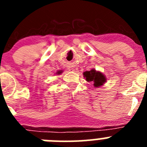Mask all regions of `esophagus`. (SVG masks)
Returning <instances> with one entry per match:
<instances>
[{
  "label": "esophagus",
  "instance_id": "obj_1",
  "mask_svg": "<svg viewBox=\"0 0 147 147\" xmlns=\"http://www.w3.org/2000/svg\"><path fill=\"white\" fill-rule=\"evenodd\" d=\"M68 71H74V67H68Z\"/></svg>",
  "mask_w": 147,
  "mask_h": 147
}]
</instances>
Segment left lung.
<instances>
[{"label": "left lung", "mask_w": 147, "mask_h": 147, "mask_svg": "<svg viewBox=\"0 0 147 147\" xmlns=\"http://www.w3.org/2000/svg\"><path fill=\"white\" fill-rule=\"evenodd\" d=\"M84 76L86 78L88 82H93L95 88L103 85L104 83L106 82V78L102 73L96 71V70L92 69L89 71H85L83 74Z\"/></svg>", "instance_id": "obj_1"}]
</instances>
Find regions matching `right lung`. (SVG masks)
Masks as SVG:
<instances>
[{
	"label": "right lung",
	"instance_id": "add662e5",
	"mask_svg": "<svg viewBox=\"0 0 147 147\" xmlns=\"http://www.w3.org/2000/svg\"><path fill=\"white\" fill-rule=\"evenodd\" d=\"M61 73H62V71H58L57 74H61Z\"/></svg>",
	"mask_w": 147,
	"mask_h": 147
}]
</instances>
